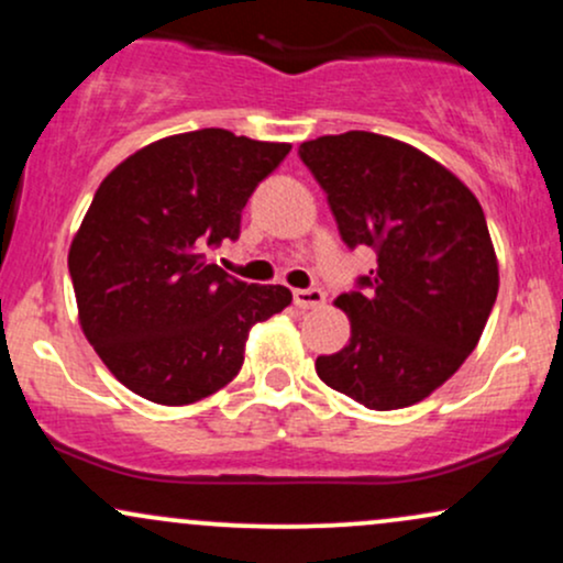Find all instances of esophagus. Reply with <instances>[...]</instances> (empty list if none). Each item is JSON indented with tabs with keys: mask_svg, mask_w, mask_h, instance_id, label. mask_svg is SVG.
Returning <instances> with one entry per match:
<instances>
[{
	"mask_svg": "<svg viewBox=\"0 0 563 563\" xmlns=\"http://www.w3.org/2000/svg\"><path fill=\"white\" fill-rule=\"evenodd\" d=\"M294 303L299 309H314L325 303V294L320 288H299L294 290Z\"/></svg>",
	"mask_w": 563,
	"mask_h": 563,
	"instance_id": "esophagus-1",
	"label": "esophagus"
}]
</instances>
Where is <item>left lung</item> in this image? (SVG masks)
<instances>
[{
    "instance_id": "1",
    "label": "left lung",
    "mask_w": 563,
    "mask_h": 563,
    "mask_svg": "<svg viewBox=\"0 0 563 563\" xmlns=\"http://www.w3.org/2000/svg\"><path fill=\"white\" fill-rule=\"evenodd\" d=\"M349 249L378 260L341 294L352 335L314 371L371 410H399L452 378L487 325L500 286L487 219L461 179L402 140L344 132L301 142Z\"/></svg>"
}]
</instances>
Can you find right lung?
Returning a JSON list of instances; mask_svg holds the SVG:
<instances>
[{
  "label": "right lung",
  "instance_id": "add662e5",
  "mask_svg": "<svg viewBox=\"0 0 563 563\" xmlns=\"http://www.w3.org/2000/svg\"><path fill=\"white\" fill-rule=\"evenodd\" d=\"M288 151L198 129L140 147L97 187L68 269L81 331L129 391L169 407L219 391L241 371L251 328L294 299L206 256L235 241L245 200Z\"/></svg>",
  "mask_w": 563,
  "mask_h": 563
}]
</instances>
